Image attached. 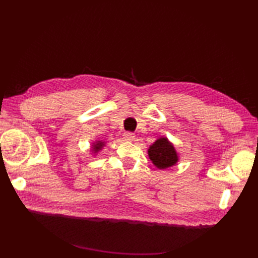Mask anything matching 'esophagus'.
Returning a JSON list of instances; mask_svg holds the SVG:
<instances>
[{
  "label": "esophagus",
  "mask_w": 258,
  "mask_h": 258,
  "mask_svg": "<svg viewBox=\"0 0 258 258\" xmlns=\"http://www.w3.org/2000/svg\"><path fill=\"white\" fill-rule=\"evenodd\" d=\"M123 138H124L125 141H133L134 138H135V135L132 132H125L123 134Z\"/></svg>",
  "instance_id": "obj_1"
}]
</instances>
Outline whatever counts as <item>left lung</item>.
<instances>
[{"label":"left lung","instance_id":"obj_1","mask_svg":"<svg viewBox=\"0 0 258 258\" xmlns=\"http://www.w3.org/2000/svg\"><path fill=\"white\" fill-rule=\"evenodd\" d=\"M149 156L157 168L171 167L178 161L177 153L172 143L165 138L158 139L154 144L150 146Z\"/></svg>","mask_w":258,"mask_h":258}]
</instances>
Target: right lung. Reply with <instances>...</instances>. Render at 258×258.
I'll list each match as a JSON object with an SVG mask.
<instances>
[{
    "label": "right lung",
    "instance_id": "right-lung-1",
    "mask_svg": "<svg viewBox=\"0 0 258 258\" xmlns=\"http://www.w3.org/2000/svg\"><path fill=\"white\" fill-rule=\"evenodd\" d=\"M103 146H104V142H100V141H98V142H96V143H95L94 145H93V151H94V152L96 153L97 151H100Z\"/></svg>",
    "mask_w": 258,
    "mask_h": 258
}]
</instances>
